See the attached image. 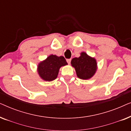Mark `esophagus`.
<instances>
[{
    "instance_id": "1",
    "label": "esophagus",
    "mask_w": 131,
    "mask_h": 131,
    "mask_svg": "<svg viewBox=\"0 0 131 131\" xmlns=\"http://www.w3.org/2000/svg\"><path fill=\"white\" fill-rule=\"evenodd\" d=\"M67 63L69 64H70V62H71V59H67Z\"/></svg>"
}]
</instances>
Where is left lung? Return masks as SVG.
I'll return each mask as SVG.
<instances>
[{"mask_svg":"<svg viewBox=\"0 0 131 131\" xmlns=\"http://www.w3.org/2000/svg\"><path fill=\"white\" fill-rule=\"evenodd\" d=\"M71 64L75 69L77 76L83 80L92 78L97 69L95 59L88 55L84 52L80 53V56L78 58H73Z\"/></svg>","mask_w":131,"mask_h":131,"instance_id":"1","label":"left lung"}]
</instances>
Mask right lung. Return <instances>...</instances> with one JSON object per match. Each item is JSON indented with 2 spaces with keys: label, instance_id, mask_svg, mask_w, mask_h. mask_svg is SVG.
Returning a JSON list of instances; mask_svg holds the SVG:
<instances>
[{
  "label": "right lung",
  "instance_id": "right-lung-1",
  "mask_svg": "<svg viewBox=\"0 0 131 131\" xmlns=\"http://www.w3.org/2000/svg\"><path fill=\"white\" fill-rule=\"evenodd\" d=\"M67 64L64 57L51 55L39 64L37 72L43 80L48 82L52 81L58 76L60 67Z\"/></svg>",
  "mask_w": 131,
  "mask_h": 131
}]
</instances>
